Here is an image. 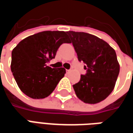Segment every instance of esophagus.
I'll return each mask as SVG.
<instances>
[{"label":"esophagus","instance_id":"34e87169","mask_svg":"<svg viewBox=\"0 0 133 133\" xmlns=\"http://www.w3.org/2000/svg\"><path fill=\"white\" fill-rule=\"evenodd\" d=\"M70 72V70H67V72Z\"/></svg>","mask_w":133,"mask_h":133}]
</instances>
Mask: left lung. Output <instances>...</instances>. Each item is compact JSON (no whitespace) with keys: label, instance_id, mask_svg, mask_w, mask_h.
Returning <instances> with one entry per match:
<instances>
[{"label":"left lung","instance_id":"8db88e82","mask_svg":"<svg viewBox=\"0 0 133 133\" xmlns=\"http://www.w3.org/2000/svg\"><path fill=\"white\" fill-rule=\"evenodd\" d=\"M70 43L78 61L85 64L86 74L73 85L75 94L84 103L95 104L105 100L114 89L120 65L115 50L95 35L83 32L68 31Z\"/></svg>","mask_w":133,"mask_h":133}]
</instances>
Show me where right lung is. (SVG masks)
Returning <instances> with one entry per match:
<instances>
[{"label":"right lung","mask_w":133,"mask_h":133,"mask_svg":"<svg viewBox=\"0 0 133 133\" xmlns=\"http://www.w3.org/2000/svg\"><path fill=\"white\" fill-rule=\"evenodd\" d=\"M67 32L43 31L28 36L12 51L11 71L19 88L33 99L48 97L65 73L63 68H52L46 63L55 58L63 43H70Z\"/></svg>","instance_id":"add662e5"}]
</instances>
